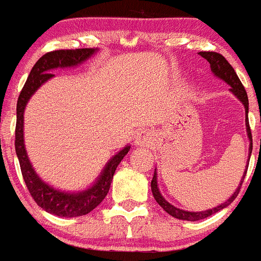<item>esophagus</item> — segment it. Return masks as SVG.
<instances>
[{
  "label": "esophagus",
  "mask_w": 261,
  "mask_h": 261,
  "mask_svg": "<svg viewBox=\"0 0 261 261\" xmlns=\"http://www.w3.org/2000/svg\"><path fill=\"white\" fill-rule=\"evenodd\" d=\"M150 143V135L148 133H140L135 139V144L139 147H147Z\"/></svg>",
  "instance_id": "34e87169"
}]
</instances>
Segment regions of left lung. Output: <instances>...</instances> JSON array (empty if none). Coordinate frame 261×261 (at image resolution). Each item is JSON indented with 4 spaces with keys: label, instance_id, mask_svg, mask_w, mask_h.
<instances>
[{
    "label": "left lung",
    "instance_id": "1",
    "mask_svg": "<svg viewBox=\"0 0 261 261\" xmlns=\"http://www.w3.org/2000/svg\"><path fill=\"white\" fill-rule=\"evenodd\" d=\"M198 55H201L203 59H206L208 63H210L211 70H213L214 74H215L216 77H219V79L223 80V81H225L226 84L229 85L230 91H232L233 94H234L236 96H237L238 99L242 101L243 106H245L246 128H247V135H248V139H250V148H248V152H250V155H251V152H252V135H251V128H250V125H248V117H247V113H248V97H247V92H246V90H245V87H243L242 82L240 81L237 73L234 72V69H233L232 65L226 62V59L223 57V55H221V54L214 53V51H201V53H198ZM250 155H248V157H250ZM248 161H250V158H248ZM247 167H246L245 174H243L242 179H241L240 187H238L237 191L233 193V196L230 197L229 199H226V202L221 203L220 206H216V207L210 208V210H206V211L191 213V211L180 210V208L175 207V206H172L171 203H169V202H167L166 199L164 198V197L161 196L160 189H158V186H157V174H155V171H154V175H153L152 182H150V188H152L153 197H154V199L157 201V203L160 204L161 207L164 208V210L166 211L167 214H170V215L174 216V218L180 219V220L197 221V220H201V219L208 218V216H211L213 214H215V213H218V211L223 210L224 207L229 206V204L232 203L233 201H234L236 197L238 196V192H240L241 186H242L243 179H245V176H246V172H247Z\"/></svg>",
    "mask_w": 261,
    "mask_h": 261
}]
</instances>
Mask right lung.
Masks as SVG:
<instances>
[{
	"mask_svg": "<svg viewBox=\"0 0 261 261\" xmlns=\"http://www.w3.org/2000/svg\"><path fill=\"white\" fill-rule=\"evenodd\" d=\"M96 50L97 48H75V50H55L46 53L43 57L38 59L35 67L32 68L27 82L19 95L18 104H16L15 150L27 188L32 198L35 199L36 203L41 208L53 215L63 216V218L86 215L106 198L111 188V182L117 166L128 153L130 145L119 150L116 155L109 160L100 176L97 177L94 186L90 187L89 189L79 192V193H65V192L58 191L41 180V177L36 174L35 169L32 167L31 161L27 155L23 131L24 109L36 90L55 75L51 73V70L57 68L75 67L94 55Z\"/></svg>",
	"mask_w": 261,
	"mask_h": 261,
	"instance_id": "right-lung-1",
	"label": "right lung"
}]
</instances>
